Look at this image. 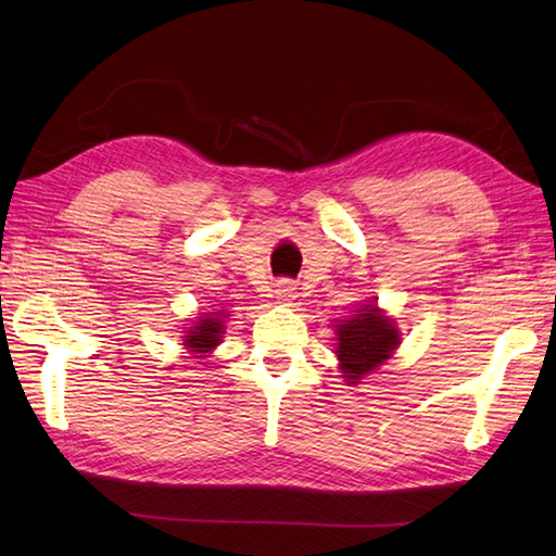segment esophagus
Listing matches in <instances>:
<instances>
[{"instance_id": "esophagus-1", "label": "esophagus", "mask_w": 556, "mask_h": 556, "mask_svg": "<svg viewBox=\"0 0 556 556\" xmlns=\"http://www.w3.org/2000/svg\"><path fill=\"white\" fill-rule=\"evenodd\" d=\"M293 281H289V279H281L279 285H277V299L279 301H291L293 299Z\"/></svg>"}]
</instances>
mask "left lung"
I'll list each match as a JSON object with an SVG mask.
<instances>
[{"instance_id":"1","label":"left lung","mask_w":556,"mask_h":556,"mask_svg":"<svg viewBox=\"0 0 556 556\" xmlns=\"http://www.w3.org/2000/svg\"><path fill=\"white\" fill-rule=\"evenodd\" d=\"M337 358L341 377L353 387L380 368L399 349V329L375 303L361 305L356 315L337 325Z\"/></svg>"}]
</instances>
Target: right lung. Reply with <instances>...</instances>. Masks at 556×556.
<instances>
[{"mask_svg": "<svg viewBox=\"0 0 556 556\" xmlns=\"http://www.w3.org/2000/svg\"><path fill=\"white\" fill-rule=\"evenodd\" d=\"M224 317H227V315H224V311L203 313L193 327L186 329L184 346L191 349L195 353V358H203L205 353H210L217 344H222Z\"/></svg>", "mask_w": 556, "mask_h": 556, "instance_id": "add662e5", "label": "right lung"}]
</instances>
